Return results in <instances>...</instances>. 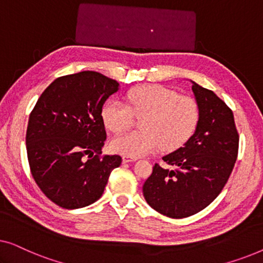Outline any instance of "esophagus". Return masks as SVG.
Masks as SVG:
<instances>
[{
	"label": "esophagus",
	"instance_id": "34e87169",
	"mask_svg": "<svg viewBox=\"0 0 263 263\" xmlns=\"http://www.w3.org/2000/svg\"><path fill=\"white\" fill-rule=\"evenodd\" d=\"M132 161H136V158H132L128 156L123 157V163H132Z\"/></svg>",
	"mask_w": 263,
	"mask_h": 263
}]
</instances>
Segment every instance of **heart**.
I'll use <instances>...</instances> for the list:
<instances>
[{
	"instance_id": "obj_1",
	"label": "heart",
	"mask_w": 263,
	"mask_h": 263,
	"mask_svg": "<svg viewBox=\"0 0 263 263\" xmlns=\"http://www.w3.org/2000/svg\"><path fill=\"white\" fill-rule=\"evenodd\" d=\"M133 116L141 118V130L120 135L111 141L114 152L138 158L159 148L178 149L192 138L200 120L199 104L163 86L147 85L128 92L127 105L110 100L102 110L106 128L115 134L130 127Z\"/></svg>"
}]
</instances>
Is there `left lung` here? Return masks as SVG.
Here are the masks:
<instances>
[{"mask_svg":"<svg viewBox=\"0 0 263 263\" xmlns=\"http://www.w3.org/2000/svg\"><path fill=\"white\" fill-rule=\"evenodd\" d=\"M193 82L200 120L184 146L163 157L142 186L153 210L168 218L199 213L221 193L238 156L239 135L232 110L211 89Z\"/></svg>","mask_w":263,"mask_h":263,"instance_id":"1","label":"left lung"}]
</instances>
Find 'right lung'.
Segmentation results:
<instances>
[{"label": "right lung", "mask_w": 263, "mask_h": 263, "mask_svg": "<svg viewBox=\"0 0 263 263\" xmlns=\"http://www.w3.org/2000/svg\"><path fill=\"white\" fill-rule=\"evenodd\" d=\"M116 80L80 71L57 78L32 110L26 132L31 174L45 196L66 210L88 206L103 195L120 156H103L104 103Z\"/></svg>", "instance_id": "right-lung-1"}]
</instances>
